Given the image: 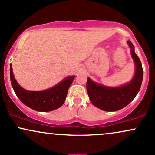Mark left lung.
<instances>
[{"instance_id": "left-lung-1", "label": "left lung", "mask_w": 155, "mask_h": 155, "mask_svg": "<svg viewBox=\"0 0 155 155\" xmlns=\"http://www.w3.org/2000/svg\"><path fill=\"white\" fill-rule=\"evenodd\" d=\"M127 44L131 49V55L135 65V75L130 82L120 87H107L87 78L86 87L90 100L95 107L104 111H118L125 107L140 91L143 76L142 64L135 54L133 44L130 40Z\"/></svg>"}]
</instances>
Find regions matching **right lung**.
<instances>
[{"label":"right lung","instance_id":"obj_1","mask_svg":"<svg viewBox=\"0 0 155 155\" xmlns=\"http://www.w3.org/2000/svg\"><path fill=\"white\" fill-rule=\"evenodd\" d=\"M74 78L75 76H67L57 85L45 91H27L15 79L12 66L10 64V79L15 94L25 105L38 112H49L60 107L65 101L68 91Z\"/></svg>","mask_w":155,"mask_h":155}]
</instances>
